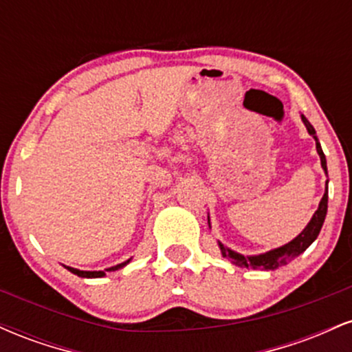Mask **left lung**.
I'll return each mask as SVG.
<instances>
[{
    "instance_id": "obj_1",
    "label": "left lung",
    "mask_w": 352,
    "mask_h": 352,
    "mask_svg": "<svg viewBox=\"0 0 352 352\" xmlns=\"http://www.w3.org/2000/svg\"><path fill=\"white\" fill-rule=\"evenodd\" d=\"M301 120L305 122L306 129H308L309 135H313L314 140H316V151L319 153V159H321V167H322V170L328 173V167H326V157H324V152H322V148H321V144L318 142L316 131H314V127L309 124V120L306 119L305 116H301ZM326 212H328V182H326L324 195H322L321 201H319V207L316 212H314L311 221L306 225V228L302 230L300 235L294 238V240L289 241V243L283 245V246H280V248H274V250H272V252H266L263 254H256V256H243V254L233 252V250H230L225 245H221L220 241H218V246H220V252L225 258H227V260L232 261L233 265L241 266V268H250V266H252L253 270H258V268L276 270V268H280V266L288 265L289 261L294 260L296 256H300V254L305 252V250L308 248V246L313 243L314 240H316L319 232H321L322 223H324ZM208 225H210V218H208Z\"/></svg>"
}]
</instances>
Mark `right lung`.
Returning <instances> with one entry per match:
<instances>
[{
  "label": "right lung",
  "instance_id": "1",
  "mask_svg": "<svg viewBox=\"0 0 352 352\" xmlns=\"http://www.w3.org/2000/svg\"><path fill=\"white\" fill-rule=\"evenodd\" d=\"M129 261H131V260L124 261V263H119V265H116V266H111V268L104 270V272H82V270H76V268H71V266H66V268L69 270L71 273L78 274V276H80V278H102L104 274H106V272H116V270L122 268V266L127 265Z\"/></svg>",
  "mask_w": 352,
  "mask_h": 352
}]
</instances>
